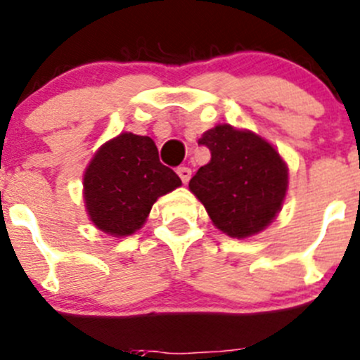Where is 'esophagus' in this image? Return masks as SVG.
<instances>
[{"label": "esophagus", "instance_id": "esophagus-1", "mask_svg": "<svg viewBox=\"0 0 360 360\" xmlns=\"http://www.w3.org/2000/svg\"><path fill=\"white\" fill-rule=\"evenodd\" d=\"M177 176L181 177V181H183L184 184H188V181H190L191 177V169L190 167H179V169H177Z\"/></svg>", "mask_w": 360, "mask_h": 360}]
</instances>
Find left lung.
<instances>
[{"mask_svg":"<svg viewBox=\"0 0 360 360\" xmlns=\"http://www.w3.org/2000/svg\"><path fill=\"white\" fill-rule=\"evenodd\" d=\"M198 144L210 162L191 177L190 191L203 203L214 226L245 238L268 226L284 203L288 165L278 151L250 130L216 125Z\"/></svg>","mask_w":360,"mask_h":360,"instance_id":"1","label":"left lung"}]
</instances>
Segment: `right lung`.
I'll list each match as a JSON object with an SVG mask.
<instances>
[{"mask_svg":"<svg viewBox=\"0 0 360 360\" xmlns=\"http://www.w3.org/2000/svg\"><path fill=\"white\" fill-rule=\"evenodd\" d=\"M181 186L172 169L160 163L148 136L123 132L99 148L83 176L90 221L104 233L127 237L139 230L158 197Z\"/></svg>","mask_w":360,"mask_h":360,"instance_id":"right-lung-1","label":"right lung"}]
</instances>
